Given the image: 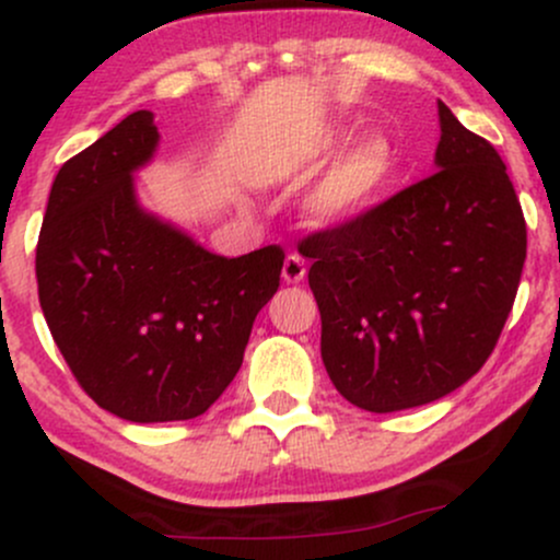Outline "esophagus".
<instances>
[{
    "instance_id": "obj_1",
    "label": "esophagus",
    "mask_w": 560,
    "mask_h": 560,
    "mask_svg": "<svg viewBox=\"0 0 560 560\" xmlns=\"http://www.w3.org/2000/svg\"><path fill=\"white\" fill-rule=\"evenodd\" d=\"M307 268H305V260H302V255L298 253H289L284 258V268H281V276H284L287 284H300L302 279H305Z\"/></svg>"
}]
</instances>
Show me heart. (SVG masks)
<instances>
[{"label": "heart", "mask_w": 560, "mask_h": 560, "mask_svg": "<svg viewBox=\"0 0 560 560\" xmlns=\"http://www.w3.org/2000/svg\"><path fill=\"white\" fill-rule=\"evenodd\" d=\"M334 141L324 139L316 152L331 150ZM395 168V150L382 133L365 137L352 152L339 160L313 195V213L320 221H342L369 208L387 186Z\"/></svg>", "instance_id": "heart-1"}]
</instances>
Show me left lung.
I'll return each mask as SVG.
<instances>
[{
	"label": "left lung",
	"mask_w": 560,
	"mask_h": 560,
	"mask_svg": "<svg viewBox=\"0 0 560 560\" xmlns=\"http://www.w3.org/2000/svg\"><path fill=\"white\" fill-rule=\"evenodd\" d=\"M436 171L307 234L320 358L345 400L416 408L466 384L498 345L526 260L505 163L440 102Z\"/></svg>",
	"instance_id": "1"
}]
</instances>
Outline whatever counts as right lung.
Wrapping results in <instances>:
<instances>
[{
	"instance_id": "1",
	"label": "right lung",
	"mask_w": 560,
	"mask_h": 560,
	"mask_svg": "<svg viewBox=\"0 0 560 560\" xmlns=\"http://www.w3.org/2000/svg\"><path fill=\"white\" fill-rule=\"evenodd\" d=\"M158 139L137 110L70 158L36 244L38 302L68 369L137 423L197 419L223 395L284 266L279 244L223 258L144 213L131 173Z\"/></svg>"
}]
</instances>
